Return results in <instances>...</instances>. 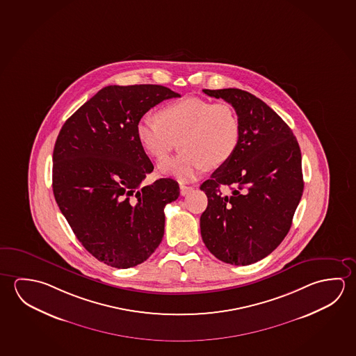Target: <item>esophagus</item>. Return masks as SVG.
Wrapping results in <instances>:
<instances>
[{
  "label": "esophagus",
  "mask_w": 356,
  "mask_h": 356,
  "mask_svg": "<svg viewBox=\"0 0 356 356\" xmlns=\"http://www.w3.org/2000/svg\"><path fill=\"white\" fill-rule=\"evenodd\" d=\"M193 191V186H186V185H180V193L182 196H185L187 193Z\"/></svg>",
  "instance_id": "34e87169"
}]
</instances>
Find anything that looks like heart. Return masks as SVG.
Segmentation results:
<instances>
[{
  "mask_svg": "<svg viewBox=\"0 0 356 356\" xmlns=\"http://www.w3.org/2000/svg\"><path fill=\"white\" fill-rule=\"evenodd\" d=\"M135 134L146 154L156 160L168 156L179 139L180 152L159 163V172L190 181L206 168L216 169L231 160L238 147L241 122L226 102L185 98L165 105L156 119L141 118Z\"/></svg>",
  "mask_w": 356,
  "mask_h": 356,
  "instance_id": "b5f03b06",
  "label": "heart"
}]
</instances>
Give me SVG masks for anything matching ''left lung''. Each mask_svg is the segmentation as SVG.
Wrapping results in <instances>:
<instances>
[{
  "mask_svg": "<svg viewBox=\"0 0 356 356\" xmlns=\"http://www.w3.org/2000/svg\"><path fill=\"white\" fill-rule=\"evenodd\" d=\"M202 92L234 106L241 138L231 160L200 187L209 198L201 236L222 262L248 266L270 254L291 229L303 195L302 154L291 128L253 94L236 88Z\"/></svg>",
  "mask_w": 356,
  "mask_h": 356,
  "instance_id": "1",
  "label": "left lung"
}]
</instances>
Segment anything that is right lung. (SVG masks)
Here are the masks:
<instances>
[{"mask_svg": "<svg viewBox=\"0 0 356 356\" xmlns=\"http://www.w3.org/2000/svg\"><path fill=\"white\" fill-rule=\"evenodd\" d=\"M177 97L156 84L108 86L59 131L54 198L83 247L111 267L130 268L152 256L163 237V209L180 195L172 179L141 186L154 165L135 134L146 111Z\"/></svg>", "mask_w": 356, "mask_h": 356, "instance_id": "obj_1", "label": "right lung"}]
</instances>
